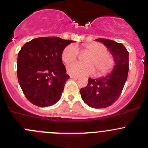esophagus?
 <instances>
[{"instance_id": "34e87169", "label": "esophagus", "mask_w": 148, "mask_h": 148, "mask_svg": "<svg viewBox=\"0 0 148 148\" xmlns=\"http://www.w3.org/2000/svg\"><path fill=\"white\" fill-rule=\"evenodd\" d=\"M70 78H71V79H79V77H76V76L70 75Z\"/></svg>"}]
</instances>
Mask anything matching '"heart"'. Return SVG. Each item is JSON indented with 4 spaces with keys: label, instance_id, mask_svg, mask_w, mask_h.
Masks as SVG:
<instances>
[{
    "label": "heart",
    "instance_id": "b5f03b06",
    "mask_svg": "<svg viewBox=\"0 0 148 148\" xmlns=\"http://www.w3.org/2000/svg\"><path fill=\"white\" fill-rule=\"evenodd\" d=\"M84 49L90 52L85 59L86 63L71 62L74 61L79 54V49L75 45L66 46L62 53V61L69 64L66 66L67 72L76 77L92 75L97 70V75L101 77L108 74L114 66V59L107 53V49L100 43H89L84 46Z\"/></svg>",
    "mask_w": 148,
    "mask_h": 148
}]
</instances>
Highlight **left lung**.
Instances as JSON below:
<instances>
[{
  "instance_id": "1",
  "label": "left lung",
  "mask_w": 148,
  "mask_h": 148,
  "mask_svg": "<svg viewBox=\"0 0 148 148\" xmlns=\"http://www.w3.org/2000/svg\"><path fill=\"white\" fill-rule=\"evenodd\" d=\"M103 43L114 58V69L110 74L99 79L89 78L87 86L82 88L83 101L91 107L106 108L117 101L127 79L129 52L122 44L106 38H97Z\"/></svg>"
}]
</instances>
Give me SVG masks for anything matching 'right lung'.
Returning <instances> with one entry per match:
<instances>
[{"instance_id":"add662e5","label":"right lung","mask_w":148,"mask_h":148,"mask_svg":"<svg viewBox=\"0 0 148 148\" xmlns=\"http://www.w3.org/2000/svg\"><path fill=\"white\" fill-rule=\"evenodd\" d=\"M73 42L59 37H40L26 43L20 50L18 80L26 97L34 105L49 107L60 99L69 79L62 53Z\"/></svg>"}]
</instances>
